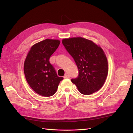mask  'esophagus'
Wrapping results in <instances>:
<instances>
[{"label":"esophagus","instance_id":"esophagus-1","mask_svg":"<svg viewBox=\"0 0 133 133\" xmlns=\"http://www.w3.org/2000/svg\"><path fill=\"white\" fill-rule=\"evenodd\" d=\"M69 77H70V76H69V75L68 74H66L64 75V78H65V79L69 78Z\"/></svg>","mask_w":133,"mask_h":133}]
</instances>
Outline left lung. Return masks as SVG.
Wrapping results in <instances>:
<instances>
[{"label": "left lung", "instance_id": "1", "mask_svg": "<svg viewBox=\"0 0 133 133\" xmlns=\"http://www.w3.org/2000/svg\"><path fill=\"white\" fill-rule=\"evenodd\" d=\"M62 43L78 67V77L71 79L81 94L90 95L98 91L108 74L107 58L102 48L81 37L64 39Z\"/></svg>", "mask_w": 133, "mask_h": 133}]
</instances>
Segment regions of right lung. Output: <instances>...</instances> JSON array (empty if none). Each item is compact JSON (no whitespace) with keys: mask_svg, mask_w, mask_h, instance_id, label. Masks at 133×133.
<instances>
[{"mask_svg":"<svg viewBox=\"0 0 133 133\" xmlns=\"http://www.w3.org/2000/svg\"><path fill=\"white\" fill-rule=\"evenodd\" d=\"M60 41L47 39L31 48L24 63L26 81L35 92L44 97H50L56 92L63 77L57 75L50 63V56L58 49Z\"/></svg>","mask_w":133,"mask_h":133,"instance_id":"1","label":"right lung"}]
</instances>
